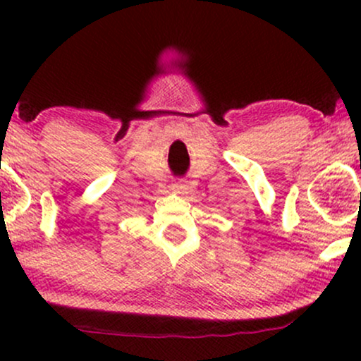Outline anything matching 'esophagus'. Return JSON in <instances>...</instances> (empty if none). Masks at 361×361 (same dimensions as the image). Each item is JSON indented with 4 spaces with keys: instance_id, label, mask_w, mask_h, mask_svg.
Returning <instances> with one entry per match:
<instances>
[{
    "instance_id": "esophagus-1",
    "label": "esophagus",
    "mask_w": 361,
    "mask_h": 361,
    "mask_svg": "<svg viewBox=\"0 0 361 361\" xmlns=\"http://www.w3.org/2000/svg\"><path fill=\"white\" fill-rule=\"evenodd\" d=\"M173 192L175 193H186V185L183 181H178V183L173 185Z\"/></svg>"
}]
</instances>
